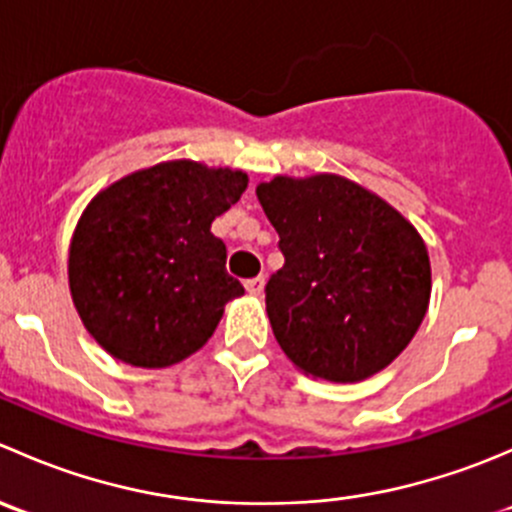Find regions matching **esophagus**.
<instances>
[{"mask_svg":"<svg viewBox=\"0 0 512 512\" xmlns=\"http://www.w3.org/2000/svg\"><path fill=\"white\" fill-rule=\"evenodd\" d=\"M262 287H265V277H252V280L245 282V289L252 294V297H257V294H262Z\"/></svg>","mask_w":512,"mask_h":512,"instance_id":"34e87169","label":"esophagus"}]
</instances>
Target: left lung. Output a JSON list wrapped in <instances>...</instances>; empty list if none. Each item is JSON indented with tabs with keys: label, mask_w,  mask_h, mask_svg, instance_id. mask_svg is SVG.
I'll return each mask as SVG.
<instances>
[{
	"label": "left lung",
	"mask_w": 512,
	"mask_h": 512,
	"mask_svg": "<svg viewBox=\"0 0 512 512\" xmlns=\"http://www.w3.org/2000/svg\"><path fill=\"white\" fill-rule=\"evenodd\" d=\"M285 265L265 304L277 344L317 379L352 384L414 339L431 297L421 235L391 205L339 175L257 185Z\"/></svg>",
	"instance_id": "1"
}]
</instances>
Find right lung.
Instances as JSON below:
<instances>
[{"label":"right lung","instance_id":"right-lung-1","mask_svg":"<svg viewBox=\"0 0 512 512\" xmlns=\"http://www.w3.org/2000/svg\"><path fill=\"white\" fill-rule=\"evenodd\" d=\"M247 188L242 170L193 160L138 170L98 193L76 225L69 285L91 337L116 359L160 369L198 352L245 294L210 232Z\"/></svg>","mask_w":512,"mask_h":512}]
</instances>
